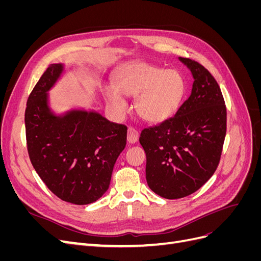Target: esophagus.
I'll use <instances>...</instances> for the list:
<instances>
[{"label": "esophagus", "instance_id": "obj_1", "mask_svg": "<svg viewBox=\"0 0 261 261\" xmlns=\"http://www.w3.org/2000/svg\"><path fill=\"white\" fill-rule=\"evenodd\" d=\"M139 137V134L138 132L134 128V127H128L127 130V141L129 144H135L136 141L138 140Z\"/></svg>", "mask_w": 261, "mask_h": 261}]
</instances>
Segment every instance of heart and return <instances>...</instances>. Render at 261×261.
Masks as SVG:
<instances>
[{"label":"heart","mask_w":261,"mask_h":261,"mask_svg":"<svg viewBox=\"0 0 261 261\" xmlns=\"http://www.w3.org/2000/svg\"><path fill=\"white\" fill-rule=\"evenodd\" d=\"M184 93L185 82L179 73L143 61L124 67L116 76L115 86H108L105 90L108 103L118 116L128 111L123 94L136 97V113L149 123L170 118L177 111Z\"/></svg>","instance_id":"heart-1"}]
</instances>
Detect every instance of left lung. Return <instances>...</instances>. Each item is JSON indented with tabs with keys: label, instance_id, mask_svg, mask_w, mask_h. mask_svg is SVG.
Returning <instances> with one entry per match:
<instances>
[{
	"label": "left lung",
	"instance_id": "1",
	"mask_svg": "<svg viewBox=\"0 0 261 261\" xmlns=\"http://www.w3.org/2000/svg\"><path fill=\"white\" fill-rule=\"evenodd\" d=\"M191 96L174 116L141 130L146 179L152 192L167 199L195 193L217 170L226 134V108L220 87L209 70L187 58Z\"/></svg>",
	"mask_w": 261,
	"mask_h": 261
}]
</instances>
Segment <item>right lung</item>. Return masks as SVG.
<instances>
[{"label": "right lung", "mask_w": 261, "mask_h": 261, "mask_svg": "<svg viewBox=\"0 0 261 261\" xmlns=\"http://www.w3.org/2000/svg\"><path fill=\"white\" fill-rule=\"evenodd\" d=\"M63 69L62 64H51L29 94L25 111L28 154L55 196L88 204L108 191L115 161L126 145L127 127L93 111L53 114L46 92Z\"/></svg>", "instance_id": "obj_1"}]
</instances>
